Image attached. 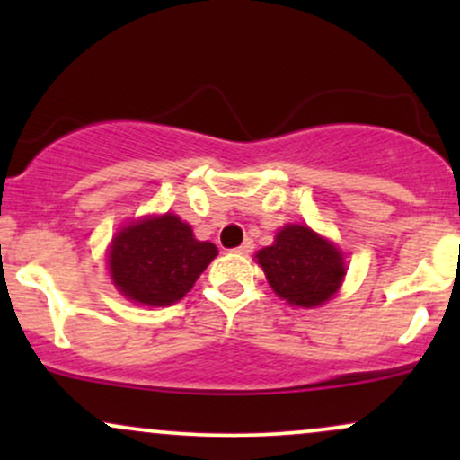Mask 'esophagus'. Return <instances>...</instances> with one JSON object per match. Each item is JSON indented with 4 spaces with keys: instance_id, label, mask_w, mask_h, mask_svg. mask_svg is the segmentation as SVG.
<instances>
[{
    "instance_id": "1",
    "label": "esophagus",
    "mask_w": 460,
    "mask_h": 460,
    "mask_svg": "<svg viewBox=\"0 0 460 460\" xmlns=\"http://www.w3.org/2000/svg\"><path fill=\"white\" fill-rule=\"evenodd\" d=\"M252 248H255V244H252L251 240H246L244 244H242V246H237L234 252H237V255H248V252H252Z\"/></svg>"
}]
</instances>
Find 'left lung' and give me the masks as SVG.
Here are the masks:
<instances>
[{"label": "left lung", "mask_w": 460, "mask_h": 460, "mask_svg": "<svg viewBox=\"0 0 460 460\" xmlns=\"http://www.w3.org/2000/svg\"><path fill=\"white\" fill-rule=\"evenodd\" d=\"M255 257L274 294L292 307H320L335 296L346 277L340 248L305 225H285L274 244Z\"/></svg>", "instance_id": "obj_1"}]
</instances>
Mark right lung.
Returning <instances> with one entry per match:
<instances>
[{
	"label": "right lung",
	"mask_w": 460,
	"mask_h": 460,
	"mask_svg": "<svg viewBox=\"0 0 460 460\" xmlns=\"http://www.w3.org/2000/svg\"><path fill=\"white\" fill-rule=\"evenodd\" d=\"M216 255L212 242H199L192 226L168 212L125 225L110 246L108 268L125 298L168 307L186 296Z\"/></svg>",
	"instance_id": "1"
}]
</instances>
